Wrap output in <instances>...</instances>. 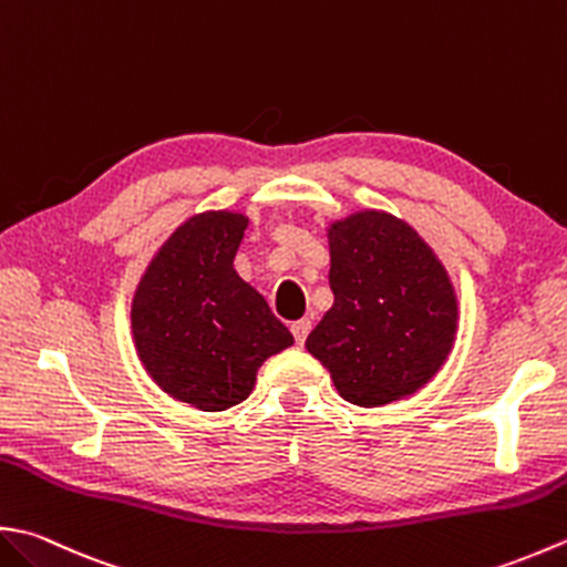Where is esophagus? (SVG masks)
Returning <instances> with one entry per match:
<instances>
[{
  "instance_id": "34e87169",
  "label": "esophagus",
  "mask_w": 567,
  "mask_h": 567,
  "mask_svg": "<svg viewBox=\"0 0 567 567\" xmlns=\"http://www.w3.org/2000/svg\"><path fill=\"white\" fill-rule=\"evenodd\" d=\"M290 329H292L295 341L299 343V347H302L307 334H309V329H312V321H309V319H297V321H292Z\"/></svg>"
}]
</instances>
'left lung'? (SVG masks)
I'll return each mask as SVG.
<instances>
[{"label": "left lung", "mask_w": 567, "mask_h": 567, "mask_svg": "<svg viewBox=\"0 0 567 567\" xmlns=\"http://www.w3.org/2000/svg\"><path fill=\"white\" fill-rule=\"evenodd\" d=\"M327 238L334 305L307 351L353 405L417 393L457 337L460 305L445 265L413 226L379 208L331 220Z\"/></svg>", "instance_id": "1"}]
</instances>
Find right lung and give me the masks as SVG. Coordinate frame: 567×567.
I'll use <instances>...</instances> for the list:
<instances>
[{
  "label": "right lung",
  "mask_w": 567,
  "mask_h": 567,
  "mask_svg": "<svg viewBox=\"0 0 567 567\" xmlns=\"http://www.w3.org/2000/svg\"><path fill=\"white\" fill-rule=\"evenodd\" d=\"M250 218L204 210L154 252L132 297L135 351L174 401L220 413L246 401L260 365L295 339L233 268Z\"/></svg>",
  "instance_id": "obj_1"
}]
</instances>
